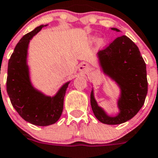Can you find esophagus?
<instances>
[{
  "mask_svg": "<svg viewBox=\"0 0 158 158\" xmlns=\"http://www.w3.org/2000/svg\"><path fill=\"white\" fill-rule=\"evenodd\" d=\"M78 69H79V71H81L82 73H87L90 70V66L87 63H81L79 65Z\"/></svg>",
  "mask_w": 158,
  "mask_h": 158,
  "instance_id": "34e87169",
  "label": "esophagus"
}]
</instances>
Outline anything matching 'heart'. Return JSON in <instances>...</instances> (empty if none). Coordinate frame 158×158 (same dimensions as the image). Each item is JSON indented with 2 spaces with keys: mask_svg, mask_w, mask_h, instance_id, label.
<instances>
[{
  "mask_svg": "<svg viewBox=\"0 0 158 158\" xmlns=\"http://www.w3.org/2000/svg\"><path fill=\"white\" fill-rule=\"evenodd\" d=\"M95 41H96V37H95V36H92V37L89 38V41H90L91 43L94 42ZM103 45H104V40H103V39H99V41H98V45H99V46H103Z\"/></svg>",
  "mask_w": 158,
  "mask_h": 158,
  "instance_id": "obj_1",
  "label": "heart"
}]
</instances>
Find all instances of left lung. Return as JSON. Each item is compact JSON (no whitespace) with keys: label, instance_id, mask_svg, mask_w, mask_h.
Returning <instances> with one entry per match:
<instances>
[{"label":"left lung","instance_id":"8db88e82","mask_svg":"<svg viewBox=\"0 0 158 158\" xmlns=\"http://www.w3.org/2000/svg\"><path fill=\"white\" fill-rule=\"evenodd\" d=\"M120 31L117 28H111ZM99 65L105 75L117 83L121 95L117 101L119 113L110 117L100 108L90 94V104L99 122L118 125L129 121L137 114L144 103L148 93L146 64L138 46L127 36L117 37L104 50L98 52Z\"/></svg>","mask_w":158,"mask_h":158}]
</instances>
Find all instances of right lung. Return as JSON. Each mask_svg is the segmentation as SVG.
I'll use <instances>...</instances> for the list:
<instances>
[{
    "instance_id": "obj_1",
    "label": "right lung",
    "mask_w": 158,
    "mask_h": 158,
    "mask_svg": "<svg viewBox=\"0 0 158 158\" xmlns=\"http://www.w3.org/2000/svg\"><path fill=\"white\" fill-rule=\"evenodd\" d=\"M47 25H41L23 36L8 63L6 89L10 102L23 119L31 124L45 127L57 122L64 108L68 81L53 97L47 96L31 85L27 64V48L32 37Z\"/></svg>"
}]
</instances>
